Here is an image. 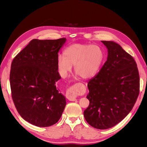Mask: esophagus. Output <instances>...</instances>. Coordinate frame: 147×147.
I'll return each instance as SVG.
<instances>
[{
	"mask_svg": "<svg viewBox=\"0 0 147 147\" xmlns=\"http://www.w3.org/2000/svg\"><path fill=\"white\" fill-rule=\"evenodd\" d=\"M67 97L70 101H75L76 100L77 97L75 94V88L74 87H70L67 92Z\"/></svg>",
	"mask_w": 147,
	"mask_h": 147,
	"instance_id": "34e87169",
	"label": "esophagus"
}]
</instances>
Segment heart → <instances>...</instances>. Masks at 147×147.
Here are the masks:
<instances>
[{"label": "heart", "instance_id": "heart-1", "mask_svg": "<svg viewBox=\"0 0 147 147\" xmlns=\"http://www.w3.org/2000/svg\"><path fill=\"white\" fill-rule=\"evenodd\" d=\"M103 57V51L99 46L75 43L65 49L63 56H57L56 64L62 77L67 76L74 65L75 74L88 79L96 74Z\"/></svg>", "mask_w": 147, "mask_h": 147}]
</instances>
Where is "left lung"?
I'll return each mask as SVG.
<instances>
[{"mask_svg": "<svg viewBox=\"0 0 147 147\" xmlns=\"http://www.w3.org/2000/svg\"><path fill=\"white\" fill-rule=\"evenodd\" d=\"M102 42L107 48V58L88 83L90 105L84 117L93 127L106 129L131 112L139 94L140 80L137 64L129 54L116 42Z\"/></svg>", "mask_w": 147, "mask_h": 147, "instance_id": "obj_1", "label": "left lung"}]
</instances>
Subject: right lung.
<instances>
[{"instance_id": "right-lung-1", "label": "right lung", "mask_w": 147, "mask_h": 147, "mask_svg": "<svg viewBox=\"0 0 147 147\" xmlns=\"http://www.w3.org/2000/svg\"><path fill=\"white\" fill-rule=\"evenodd\" d=\"M65 38L33 39L13 59L10 82L21 117L34 126L48 127L61 117L66 99L56 86L61 79L57 58Z\"/></svg>"}]
</instances>
